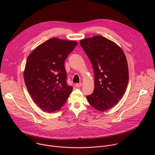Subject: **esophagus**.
<instances>
[{
	"mask_svg": "<svg viewBox=\"0 0 155 155\" xmlns=\"http://www.w3.org/2000/svg\"><path fill=\"white\" fill-rule=\"evenodd\" d=\"M75 86H76L77 88H80V87L82 86V84H81V83L76 84H75Z\"/></svg>",
	"mask_w": 155,
	"mask_h": 155,
	"instance_id": "obj_1",
	"label": "esophagus"
}]
</instances>
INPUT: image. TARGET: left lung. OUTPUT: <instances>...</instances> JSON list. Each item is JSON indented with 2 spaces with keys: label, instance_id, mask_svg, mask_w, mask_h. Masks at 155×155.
Returning <instances> with one entry per match:
<instances>
[{
  "label": "left lung",
  "instance_id": "left-lung-1",
  "mask_svg": "<svg viewBox=\"0 0 155 155\" xmlns=\"http://www.w3.org/2000/svg\"><path fill=\"white\" fill-rule=\"evenodd\" d=\"M80 44L94 71V90L87 98L96 110H107L119 102L128 85L125 55L117 45L101 36L82 39Z\"/></svg>",
  "mask_w": 155,
  "mask_h": 155
}]
</instances>
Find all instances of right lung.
Here are the masks:
<instances>
[{
  "mask_svg": "<svg viewBox=\"0 0 155 155\" xmlns=\"http://www.w3.org/2000/svg\"><path fill=\"white\" fill-rule=\"evenodd\" d=\"M78 42L52 38L38 46L28 55L24 78L37 106L52 113L60 110L73 90L67 84L64 61Z\"/></svg>",
  "mask_w": 155,
  "mask_h": 155,
  "instance_id": "1",
  "label": "right lung"
}]
</instances>
